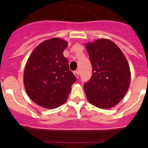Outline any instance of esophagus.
<instances>
[{"mask_svg":"<svg viewBox=\"0 0 148 148\" xmlns=\"http://www.w3.org/2000/svg\"><path fill=\"white\" fill-rule=\"evenodd\" d=\"M74 74L77 78H79V71L78 70H76L75 71H74Z\"/></svg>","mask_w":148,"mask_h":148,"instance_id":"34e87169","label":"esophagus"}]
</instances>
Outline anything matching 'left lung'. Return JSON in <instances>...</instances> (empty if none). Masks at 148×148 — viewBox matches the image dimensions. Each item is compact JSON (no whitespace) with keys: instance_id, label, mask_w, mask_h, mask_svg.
I'll return each mask as SVG.
<instances>
[{"instance_id":"left-lung-1","label":"left lung","mask_w":148,"mask_h":148,"mask_svg":"<svg viewBox=\"0 0 148 148\" xmlns=\"http://www.w3.org/2000/svg\"><path fill=\"white\" fill-rule=\"evenodd\" d=\"M92 75L84 85L88 101L97 107L109 109L120 102L129 89L130 69L125 55L106 38L86 43Z\"/></svg>"}]
</instances>
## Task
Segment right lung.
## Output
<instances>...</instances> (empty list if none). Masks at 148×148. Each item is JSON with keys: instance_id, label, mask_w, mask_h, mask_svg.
<instances>
[{"instance_id": "1", "label": "right lung", "mask_w": 148, "mask_h": 148, "mask_svg": "<svg viewBox=\"0 0 148 148\" xmlns=\"http://www.w3.org/2000/svg\"><path fill=\"white\" fill-rule=\"evenodd\" d=\"M67 45L62 38L46 40L34 49L26 62L25 89L30 99L41 107L53 109L64 104L77 80L63 55Z\"/></svg>"}]
</instances>
